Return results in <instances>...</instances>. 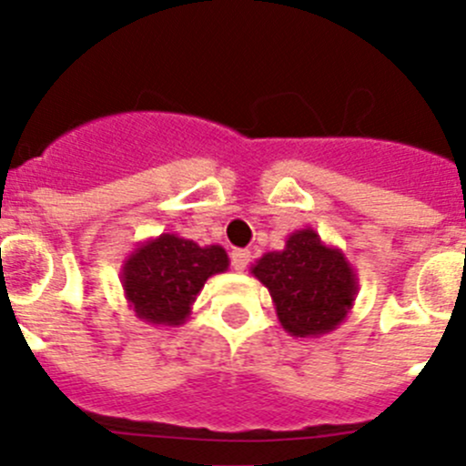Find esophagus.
<instances>
[{
	"instance_id": "34e87169",
	"label": "esophagus",
	"mask_w": 466,
	"mask_h": 466,
	"mask_svg": "<svg viewBox=\"0 0 466 466\" xmlns=\"http://www.w3.org/2000/svg\"><path fill=\"white\" fill-rule=\"evenodd\" d=\"M229 257H232V268L237 272H243L250 263V250H243V248H234Z\"/></svg>"
}]
</instances>
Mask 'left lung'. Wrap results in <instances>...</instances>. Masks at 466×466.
<instances>
[{"label":"left lung","instance_id":"left-lung-1","mask_svg":"<svg viewBox=\"0 0 466 466\" xmlns=\"http://www.w3.org/2000/svg\"><path fill=\"white\" fill-rule=\"evenodd\" d=\"M250 272L270 293L284 331L295 338H320L340 327L359 293L345 252L327 246L313 228L295 229L284 250L266 252Z\"/></svg>","mask_w":466,"mask_h":466}]
</instances>
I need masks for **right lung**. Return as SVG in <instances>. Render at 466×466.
<instances>
[{"mask_svg":"<svg viewBox=\"0 0 466 466\" xmlns=\"http://www.w3.org/2000/svg\"><path fill=\"white\" fill-rule=\"evenodd\" d=\"M229 268L220 246H198L177 234H159L139 243L121 266V286L139 320L180 327L211 275Z\"/></svg>","mask_w":466,"mask_h":466,"instance_id":"right-lung-1","label":"right lung"}]
</instances>
